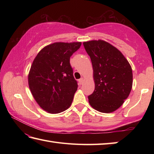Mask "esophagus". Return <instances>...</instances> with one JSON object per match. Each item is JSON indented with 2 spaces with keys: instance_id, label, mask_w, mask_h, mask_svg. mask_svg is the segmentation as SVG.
I'll return each instance as SVG.
<instances>
[{
  "instance_id": "34e87169",
  "label": "esophagus",
  "mask_w": 154,
  "mask_h": 154,
  "mask_svg": "<svg viewBox=\"0 0 154 154\" xmlns=\"http://www.w3.org/2000/svg\"><path fill=\"white\" fill-rule=\"evenodd\" d=\"M83 81H84V78L82 77V78H81V79L79 80V83L80 85H82L83 83Z\"/></svg>"
}]
</instances>
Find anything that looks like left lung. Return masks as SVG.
I'll use <instances>...</instances> for the list:
<instances>
[{
  "label": "left lung",
  "mask_w": 154,
  "mask_h": 154,
  "mask_svg": "<svg viewBox=\"0 0 154 154\" xmlns=\"http://www.w3.org/2000/svg\"><path fill=\"white\" fill-rule=\"evenodd\" d=\"M91 57L94 91L88 97L90 105L110 113L122 105L131 92L133 74L128 61L120 50L103 40L83 42Z\"/></svg>",
  "instance_id": "8db88e82"
}]
</instances>
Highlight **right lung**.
<instances>
[{
  "label": "right lung",
  "instance_id": "1",
  "mask_svg": "<svg viewBox=\"0 0 154 154\" xmlns=\"http://www.w3.org/2000/svg\"><path fill=\"white\" fill-rule=\"evenodd\" d=\"M81 42H55L39 51L28 73V85L34 99L50 114L70 107L77 83L70 65V57Z\"/></svg>",
  "mask_w": 154,
  "mask_h": 154
}]
</instances>
